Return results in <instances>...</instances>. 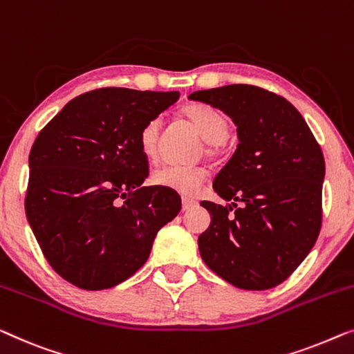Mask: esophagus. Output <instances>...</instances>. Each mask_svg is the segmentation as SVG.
I'll return each instance as SVG.
<instances>
[{"instance_id": "obj_1", "label": "esophagus", "mask_w": 354, "mask_h": 354, "mask_svg": "<svg viewBox=\"0 0 354 354\" xmlns=\"http://www.w3.org/2000/svg\"><path fill=\"white\" fill-rule=\"evenodd\" d=\"M196 201L194 199H189V198H183V211H189V209H193L196 206Z\"/></svg>"}]
</instances>
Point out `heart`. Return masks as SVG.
<instances>
[{"label":"heart","instance_id":"1","mask_svg":"<svg viewBox=\"0 0 354 354\" xmlns=\"http://www.w3.org/2000/svg\"><path fill=\"white\" fill-rule=\"evenodd\" d=\"M185 116L196 127L204 140H207L209 155H217L223 140L227 139L230 131V122L222 111L214 106L194 104L185 109ZM161 120L151 118L142 126L139 132L140 151L148 160H153L158 155L160 147ZM206 178V171L198 166H165L153 172L151 180L155 185L166 187L172 192L183 196H194L199 192V187Z\"/></svg>","mask_w":354,"mask_h":354}]
</instances>
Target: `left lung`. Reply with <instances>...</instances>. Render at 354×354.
I'll return each mask as SVG.
<instances>
[{
    "label": "left lung",
    "instance_id": "obj_1",
    "mask_svg": "<svg viewBox=\"0 0 354 354\" xmlns=\"http://www.w3.org/2000/svg\"><path fill=\"white\" fill-rule=\"evenodd\" d=\"M188 100L232 118L239 142L212 185L232 203H201L212 217L198 238L199 254L239 289L274 288L304 262L319 234L321 147L290 102L257 86L196 91Z\"/></svg>",
    "mask_w": 354,
    "mask_h": 354
}]
</instances>
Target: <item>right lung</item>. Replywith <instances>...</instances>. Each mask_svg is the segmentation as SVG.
Masks as SVG:
<instances>
[{
	"label": "right lung",
	"mask_w": 354,
	"mask_h": 354,
	"mask_svg": "<svg viewBox=\"0 0 354 354\" xmlns=\"http://www.w3.org/2000/svg\"><path fill=\"white\" fill-rule=\"evenodd\" d=\"M180 92L104 88L75 97L39 132L28 156L25 212L49 265L86 290L113 288L147 262L180 212L148 177L139 132Z\"/></svg>",
	"instance_id": "right-lung-1"
}]
</instances>
